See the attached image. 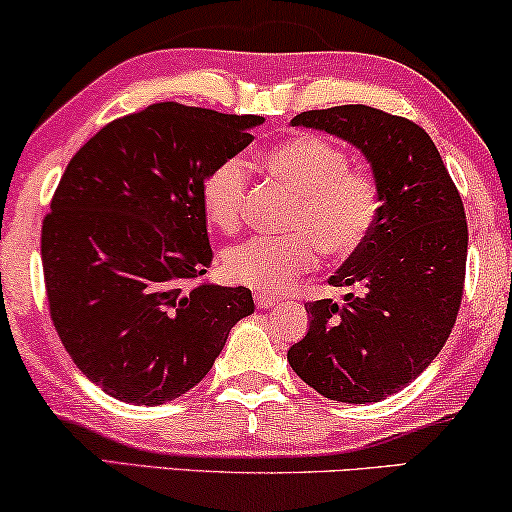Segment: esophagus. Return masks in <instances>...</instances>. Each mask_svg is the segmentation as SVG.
Listing matches in <instances>:
<instances>
[{
  "label": "esophagus",
  "mask_w": 512,
  "mask_h": 512,
  "mask_svg": "<svg viewBox=\"0 0 512 512\" xmlns=\"http://www.w3.org/2000/svg\"><path fill=\"white\" fill-rule=\"evenodd\" d=\"M254 301H256L258 308H272V305L277 303V298L270 296V294H263V291H256Z\"/></svg>",
  "instance_id": "34e87169"
}]
</instances>
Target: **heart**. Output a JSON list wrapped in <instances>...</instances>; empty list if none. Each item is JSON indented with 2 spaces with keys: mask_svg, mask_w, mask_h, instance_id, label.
I'll return each instance as SVG.
<instances>
[{
  "mask_svg": "<svg viewBox=\"0 0 512 512\" xmlns=\"http://www.w3.org/2000/svg\"><path fill=\"white\" fill-rule=\"evenodd\" d=\"M263 169L296 192L287 237H254L223 256L228 280L277 294L317 261L357 254L381 216V190L367 171L348 169V155L320 136L296 134L272 145L261 157ZM249 167L242 159H223L202 183V207L209 223L235 232L244 216Z\"/></svg>",
  "mask_w": 512,
  "mask_h": 512,
  "instance_id": "heart-1",
  "label": "heart"
}]
</instances>
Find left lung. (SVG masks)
Here are the masks:
<instances>
[{"mask_svg":"<svg viewBox=\"0 0 512 512\" xmlns=\"http://www.w3.org/2000/svg\"><path fill=\"white\" fill-rule=\"evenodd\" d=\"M291 126L355 145L381 190V216L357 254L329 277L341 303H308L310 329L289 348L291 369L336 402H381L435 360L463 296L468 223L459 190L421 126L369 108L308 110Z\"/></svg>","mask_w":512,"mask_h":512,"instance_id":"left-lung-1","label":"left lung"}]
</instances>
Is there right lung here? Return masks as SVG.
I'll return each mask as SVG.
<instances>
[{
  "instance_id": "1",
  "label": "right lung",
  "mask_w": 512,
  "mask_h": 512,
  "mask_svg": "<svg viewBox=\"0 0 512 512\" xmlns=\"http://www.w3.org/2000/svg\"><path fill=\"white\" fill-rule=\"evenodd\" d=\"M263 122L155 103L70 159L42 225L46 296L72 362L115 400L157 407L188 393L254 313L247 287L202 280L211 247L199 192Z\"/></svg>"
}]
</instances>
